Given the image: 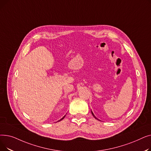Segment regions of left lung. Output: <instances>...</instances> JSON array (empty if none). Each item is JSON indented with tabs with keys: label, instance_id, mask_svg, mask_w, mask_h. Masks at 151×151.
<instances>
[{
	"label": "left lung",
	"instance_id": "obj_1",
	"mask_svg": "<svg viewBox=\"0 0 151 151\" xmlns=\"http://www.w3.org/2000/svg\"><path fill=\"white\" fill-rule=\"evenodd\" d=\"M91 113H92V115H93V117H95V118H96V119H97V120H99V119H97V117H96V116H94V114H93V113H92V111H91ZM99 121H100V120H99Z\"/></svg>",
	"mask_w": 151,
	"mask_h": 151
}]
</instances>
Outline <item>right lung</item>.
Returning a JSON list of instances; mask_svg holds the SVG:
<instances>
[{"label": "right lung", "mask_w": 151, "mask_h": 151, "mask_svg": "<svg viewBox=\"0 0 151 151\" xmlns=\"http://www.w3.org/2000/svg\"><path fill=\"white\" fill-rule=\"evenodd\" d=\"M65 116H63V117H62V119H60V120H59V121H61V120H62V119H63V118H64V117H65Z\"/></svg>", "instance_id": "obj_1"}]
</instances>
